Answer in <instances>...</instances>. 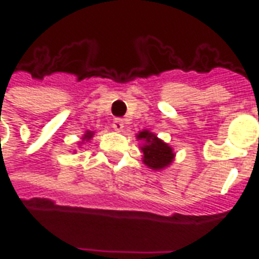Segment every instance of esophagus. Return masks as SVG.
Listing matches in <instances>:
<instances>
[{"label":"esophagus","mask_w":259,"mask_h":259,"mask_svg":"<svg viewBox=\"0 0 259 259\" xmlns=\"http://www.w3.org/2000/svg\"><path fill=\"white\" fill-rule=\"evenodd\" d=\"M112 127L116 132H122L124 127V123H123V120L122 119H113V122H112Z\"/></svg>","instance_id":"esophagus-1"}]
</instances>
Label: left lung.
I'll return each mask as SVG.
<instances>
[{"mask_svg": "<svg viewBox=\"0 0 259 259\" xmlns=\"http://www.w3.org/2000/svg\"><path fill=\"white\" fill-rule=\"evenodd\" d=\"M137 140L143 141L141 152H143V163L152 170H163L174 162L175 154L174 148L168 143L161 140L157 135H154L150 130H141L136 135Z\"/></svg>", "mask_w": 259, "mask_h": 259, "instance_id": "obj_1", "label": "left lung"}]
</instances>
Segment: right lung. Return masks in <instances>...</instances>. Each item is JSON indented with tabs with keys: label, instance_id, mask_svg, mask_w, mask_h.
<instances>
[{
	"label": "right lung",
	"instance_id": "1",
	"mask_svg": "<svg viewBox=\"0 0 259 259\" xmlns=\"http://www.w3.org/2000/svg\"><path fill=\"white\" fill-rule=\"evenodd\" d=\"M94 135H96L94 132H90V130H87L84 135H83V137H81V141H80V143H79V146H81V144H84V143H87V141H90L91 139L94 137Z\"/></svg>",
	"mask_w": 259,
	"mask_h": 259
}]
</instances>
